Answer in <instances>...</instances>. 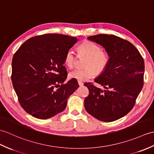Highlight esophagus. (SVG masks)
Instances as JSON below:
<instances>
[{
    "mask_svg": "<svg viewBox=\"0 0 154 154\" xmlns=\"http://www.w3.org/2000/svg\"><path fill=\"white\" fill-rule=\"evenodd\" d=\"M78 84H79V86H83V82H82V81H78Z\"/></svg>",
    "mask_w": 154,
    "mask_h": 154,
    "instance_id": "obj_1",
    "label": "esophagus"
}]
</instances>
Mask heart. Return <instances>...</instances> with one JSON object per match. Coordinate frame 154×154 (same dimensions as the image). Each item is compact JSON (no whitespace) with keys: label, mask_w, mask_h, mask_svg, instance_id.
I'll return each instance as SVG.
<instances>
[{"label":"heart","mask_w":154,"mask_h":154,"mask_svg":"<svg viewBox=\"0 0 154 154\" xmlns=\"http://www.w3.org/2000/svg\"><path fill=\"white\" fill-rule=\"evenodd\" d=\"M79 52L88 56L86 69H76L71 71L69 74L70 78L79 81H85L94 77L96 69L98 73L105 69L109 62V56L107 52L102 51L101 47L91 41H85L79 46ZM75 62V54L72 49H69L65 56V63L72 67ZM95 69L94 70V68Z\"/></svg>","instance_id":"b5f03b06"}]
</instances>
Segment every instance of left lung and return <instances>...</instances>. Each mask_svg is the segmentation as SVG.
Segmentation results:
<instances>
[{
    "label": "left lung",
    "instance_id": "left-lung-1",
    "mask_svg": "<svg viewBox=\"0 0 154 154\" xmlns=\"http://www.w3.org/2000/svg\"><path fill=\"white\" fill-rule=\"evenodd\" d=\"M105 48L109 62L94 81L84 84L89 94L85 99L86 111L100 121L112 122L123 117L133 109L144 85V62L135 46L113 35L88 37Z\"/></svg>",
    "mask_w": 154,
    "mask_h": 154
}]
</instances>
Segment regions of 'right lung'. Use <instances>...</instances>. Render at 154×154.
<instances>
[{"label": "right lung", "mask_w": 154, "mask_h": 154, "mask_svg": "<svg viewBox=\"0 0 154 154\" xmlns=\"http://www.w3.org/2000/svg\"><path fill=\"white\" fill-rule=\"evenodd\" d=\"M77 38L61 34L30 38L14 54L12 85L21 106L29 115L46 119L63 112L67 99L79 88L76 79L67 83V51Z\"/></svg>", "instance_id": "right-lung-1"}]
</instances>
